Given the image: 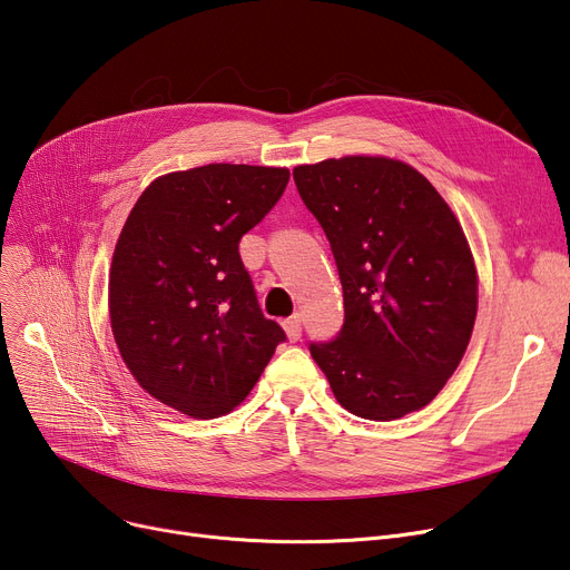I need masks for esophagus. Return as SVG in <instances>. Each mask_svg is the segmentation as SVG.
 Wrapping results in <instances>:
<instances>
[{"label":"esophagus","instance_id":"34e87169","mask_svg":"<svg viewBox=\"0 0 570 570\" xmlns=\"http://www.w3.org/2000/svg\"><path fill=\"white\" fill-rule=\"evenodd\" d=\"M284 331L288 335L291 342H297L303 337V323H301V316H291L284 321Z\"/></svg>","mask_w":570,"mask_h":570}]
</instances>
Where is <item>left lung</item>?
Listing matches in <instances>:
<instances>
[{"instance_id": "8db88e82", "label": "left lung", "mask_w": 570, "mask_h": 570, "mask_svg": "<svg viewBox=\"0 0 570 570\" xmlns=\"http://www.w3.org/2000/svg\"><path fill=\"white\" fill-rule=\"evenodd\" d=\"M293 179L344 291L342 331L309 344L337 402L367 421L428 406L458 370L478 307L453 209L428 177L385 157L297 166Z\"/></svg>"}]
</instances>
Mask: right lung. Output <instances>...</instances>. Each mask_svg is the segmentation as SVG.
I'll use <instances>...</instances> for the list:
<instances>
[{"label":"right lung","instance_id":"1","mask_svg":"<svg viewBox=\"0 0 570 570\" xmlns=\"http://www.w3.org/2000/svg\"><path fill=\"white\" fill-rule=\"evenodd\" d=\"M286 168L207 164L136 200L110 265V327L140 387L191 417L243 402L282 325L263 316L239 239L282 198Z\"/></svg>","mask_w":570,"mask_h":570}]
</instances>
